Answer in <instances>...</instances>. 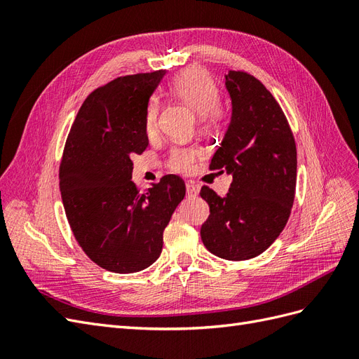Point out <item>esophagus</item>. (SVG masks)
<instances>
[{
	"label": "esophagus",
	"instance_id": "1",
	"mask_svg": "<svg viewBox=\"0 0 359 359\" xmlns=\"http://www.w3.org/2000/svg\"><path fill=\"white\" fill-rule=\"evenodd\" d=\"M186 190H187V194H189V196H194V194L198 193V187L194 186L193 182H187V184H186Z\"/></svg>",
	"mask_w": 359,
	"mask_h": 359
}]
</instances>
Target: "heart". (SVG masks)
<instances>
[{
	"label": "heart",
	"instance_id": "heart-1",
	"mask_svg": "<svg viewBox=\"0 0 359 359\" xmlns=\"http://www.w3.org/2000/svg\"><path fill=\"white\" fill-rule=\"evenodd\" d=\"M168 93L178 102L189 106L198 115L199 128L203 132H217L226 123V111L219 103L220 90L211 76L201 69H189L173 76ZM145 133L154 137L158 133V103L151 102L145 114ZM199 147H173L166 158L170 170L190 173L201 158Z\"/></svg>",
	"mask_w": 359,
	"mask_h": 359
}]
</instances>
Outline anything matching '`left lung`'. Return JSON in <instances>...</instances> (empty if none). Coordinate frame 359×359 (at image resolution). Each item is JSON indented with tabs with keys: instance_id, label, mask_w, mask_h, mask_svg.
I'll list each match as a JSON object with an SVG mask.
<instances>
[{
	"instance_id": "1",
	"label": "left lung",
	"mask_w": 359,
	"mask_h": 359,
	"mask_svg": "<svg viewBox=\"0 0 359 359\" xmlns=\"http://www.w3.org/2000/svg\"><path fill=\"white\" fill-rule=\"evenodd\" d=\"M232 121L210 170L232 175L220 198L203 186L210 217L201 227L203 245L226 260L264 253L289 220L297 187V145L287 118L265 85L243 70L226 74Z\"/></svg>"
}]
</instances>
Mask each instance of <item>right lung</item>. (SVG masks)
<instances>
[{
  "instance_id": "right-lung-1",
  "label": "right lung",
  "mask_w": 359,
  "mask_h": 359,
  "mask_svg": "<svg viewBox=\"0 0 359 359\" xmlns=\"http://www.w3.org/2000/svg\"><path fill=\"white\" fill-rule=\"evenodd\" d=\"M165 70L119 76L95 88L76 115L60 163V190L70 229L94 264L118 274L153 265L163 231L186 184L166 175L140 193L133 154L148 147L145 114Z\"/></svg>"
}]
</instances>
